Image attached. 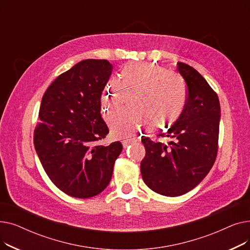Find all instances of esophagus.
Masks as SVG:
<instances>
[{"instance_id": "obj_1", "label": "esophagus", "mask_w": 250, "mask_h": 250, "mask_svg": "<svg viewBox=\"0 0 250 250\" xmlns=\"http://www.w3.org/2000/svg\"><path fill=\"white\" fill-rule=\"evenodd\" d=\"M137 142V140L135 138H132V137H125L123 139L122 143H123V146L124 148H127L129 145H133V144H135Z\"/></svg>"}]
</instances>
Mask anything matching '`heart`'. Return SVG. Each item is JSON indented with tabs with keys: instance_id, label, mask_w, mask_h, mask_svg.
I'll return each instance as SVG.
<instances>
[{
	"instance_id": "1",
	"label": "heart",
	"mask_w": 250,
	"mask_h": 250,
	"mask_svg": "<svg viewBox=\"0 0 250 250\" xmlns=\"http://www.w3.org/2000/svg\"><path fill=\"white\" fill-rule=\"evenodd\" d=\"M121 82L109 79L101 93L106 114L123 103L125 91L139 93L133 101L135 110L124 109L110 115L108 124L115 137H126L145 121L151 132L175 123L188 101L186 82L176 73L147 62L127 63L121 71Z\"/></svg>"
}]
</instances>
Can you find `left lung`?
Here are the masks:
<instances>
[{
    "label": "left lung",
    "mask_w": 250,
    "mask_h": 250,
    "mask_svg": "<svg viewBox=\"0 0 250 250\" xmlns=\"http://www.w3.org/2000/svg\"><path fill=\"white\" fill-rule=\"evenodd\" d=\"M188 87V101L178 120L162 137L168 145L144 137L146 156L141 162L144 182L166 196L185 194L211 170L217 156L221 108L218 95L190 65L178 62Z\"/></svg>",
    "instance_id": "8db88e82"
}]
</instances>
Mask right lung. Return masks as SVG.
Returning <instances> with one entry per match:
<instances>
[{
    "instance_id": "1",
    "label": "right lung",
    "mask_w": 250,
    "mask_h": 250,
    "mask_svg": "<svg viewBox=\"0 0 250 250\" xmlns=\"http://www.w3.org/2000/svg\"><path fill=\"white\" fill-rule=\"evenodd\" d=\"M111 72L106 60L81 61L60 75L42 100L34 147L50 180L74 198H92L106 188L123 151L121 142L97 144L108 134L100 98Z\"/></svg>"
}]
</instances>
